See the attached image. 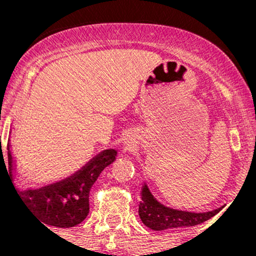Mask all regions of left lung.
<instances>
[{
    "label": "left lung",
    "instance_id": "left-lung-1",
    "mask_svg": "<svg viewBox=\"0 0 256 256\" xmlns=\"http://www.w3.org/2000/svg\"><path fill=\"white\" fill-rule=\"evenodd\" d=\"M222 210V207L207 213H192L172 210L158 202L144 184L142 189V202L140 204L138 214L146 226H148L152 230L161 231L166 228H190V226L202 224L206 220L213 218Z\"/></svg>",
    "mask_w": 256,
    "mask_h": 256
}]
</instances>
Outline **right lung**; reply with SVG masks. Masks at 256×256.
Here are the masks:
<instances>
[{
    "instance_id": "add662e5",
    "label": "right lung",
    "mask_w": 256,
    "mask_h": 256,
    "mask_svg": "<svg viewBox=\"0 0 256 256\" xmlns=\"http://www.w3.org/2000/svg\"><path fill=\"white\" fill-rule=\"evenodd\" d=\"M116 152L114 149H108L102 152L84 168L78 171L71 178H67L66 180L37 190L16 192L26 207L43 222V225L73 228L80 224L89 214V192L91 186L98 178L100 173L116 160ZM2 156L4 154H1V160L4 162V158H2ZM7 169L12 182L13 158L10 152H8V165L6 171Z\"/></svg>"
}]
</instances>
